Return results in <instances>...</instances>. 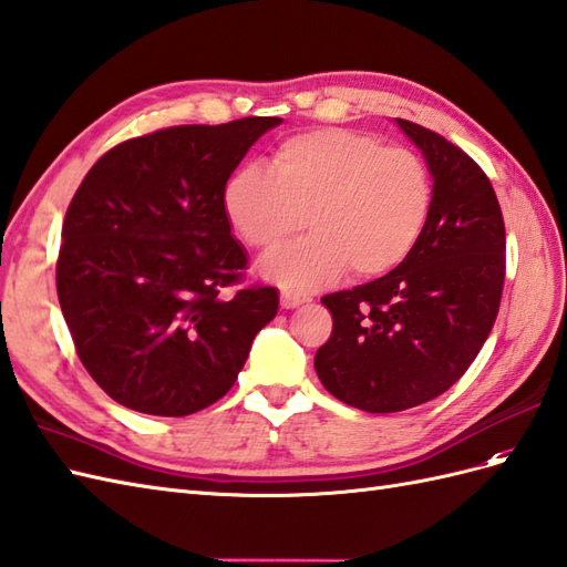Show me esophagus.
<instances>
[{
  "label": "esophagus",
  "mask_w": 567,
  "mask_h": 567,
  "mask_svg": "<svg viewBox=\"0 0 567 567\" xmlns=\"http://www.w3.org/2000/svg\"><path fill=\"white\" fill-rule=\"evenodd\" d=\"M307 301H309L307 297L292 295V292H282V297H280L282 309H297V307H301V303H307Z\"/></svg>",
  "instance_id": "1"
}]
</instances>
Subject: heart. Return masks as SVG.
<instances>
[{"label": "heart", "mask_w": 567, "mask_h": 567, "mask_svg": "<svg viewBox=\"0 0 567 567\" xmlns=\"http://www.w3.org/2000/svg\"><path fill=\"white\" fill-rule=\"evenodd\" d=\"M433 184L424 159L350 128H311L285 138L270 167L246 163L223 186V210L244 244L278 249L260 272L292 292H311L347 268L379 278L412 254L429 223Z\"/></svg>", "instance_id": "obj_1"}]
</instances>
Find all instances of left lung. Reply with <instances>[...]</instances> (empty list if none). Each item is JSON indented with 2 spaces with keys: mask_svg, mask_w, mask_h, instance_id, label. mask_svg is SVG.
I'll list each match as a JSON object with an SVG mask.
<instances>
[{
  "mask_svg": "<svg viewBox=\"0 0 567 567\" xmlns=\"http://www.w3.org/2000/svg\"><path fill=\"white\" fill-rule=\"evenodd\" d=\"M433 182L429 223L383 278L321 301L332 313L316 373L332 398L371 414L443 395L482 350L505 280V225L474 159L429 128L395 120Z\"/></svg>",
  "mask_w": 567,
  "mask_h": 567,
  "instance_id": "left-lung-1",
  "label": "left lung"
}]
</instances>
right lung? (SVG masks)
<instances>
[{"instance_id":"obj_1","label":"right lung","mask_w":567,"mask_h":567,"mask_svg":"<svg viewBox=\"0 0 567 567\" xmlns=\"http://www.w3.org/2000/svg\"><path fill=\"white\" fill-rule=\"evenodd\" d=\"M282 124L172 126L114 145L85 174L62 227L56 295L79 359L124 408L186 416L235 385L278 289L225 297L246 268L223 186Z\"/></svg>"}]
</instances>
